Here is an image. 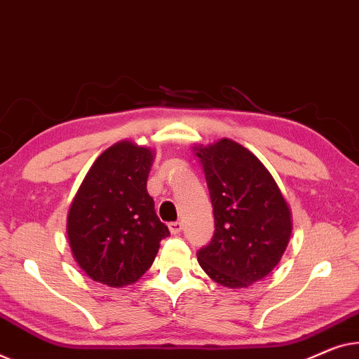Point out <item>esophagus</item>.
Listing matches in <instances>:
<instances>
[{
  "label": "esophagus",
  "instance_id": "34e87169",
  "mask_svg": "<svg viewBox=\"0 0 359 359\" xmlns=\"http://www.w3.org/2000/svg\"><path fill=\"white\" fill-rule=\"evenodd\" d=\"M182 229H184V224H182L180 221H172V223H169V231L172 232V234H179Z\"/></svg>",
  "mask_w": 359,
  "mask_h": 359
}]
</instances>
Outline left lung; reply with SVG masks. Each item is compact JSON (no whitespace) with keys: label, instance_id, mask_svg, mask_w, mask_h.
<instances>
[{"label":"left lung","instance_id":"8db88e82","mask_svg":"<svg viewBox=\"0 0 359 359\" xmlns=\"http://www.w3.org/2000/svg\"><path fill=\"white\" fill-rule=\"evenodd\" d=\"M215 215V234L196 252L211 280L247 287L278 264L291 236V213L259 158L232 140L196 148Z\"/></svg>","mask_w":359,"mask_h":359}]
</instances>
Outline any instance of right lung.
Here are the masks:
<instances>
[{"label":"right lung","instance_id":"1","mask_svg":"<svg viewBox=\"0 0 359 359\" xmlns=\"http://www.w3.org/2000/svg\"><path fill=\"white\" fill-rule=\"evenodd\" d=\"M153 151L120 141L95 159L68 213L74 260L89 278L120 287L153 264L170 232L146 190Z\"/></svg>","mask_w":359,"mask_h":359}]
</instances>
